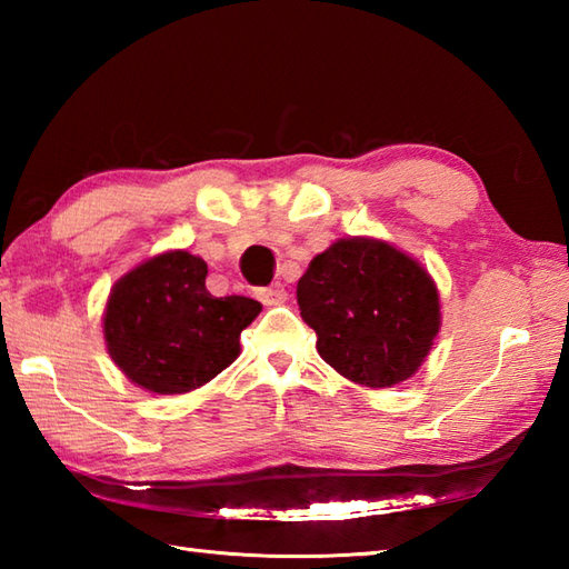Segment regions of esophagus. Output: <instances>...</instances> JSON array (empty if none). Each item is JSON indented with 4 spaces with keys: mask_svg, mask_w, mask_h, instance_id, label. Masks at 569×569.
Segmentation results:
<instances>
[{
    "mask_svg": "<svg viewBox=\"0 0 569 569\" xmlns=\"http://www.w3.org/2000/svg\"><path fill=\"white\" fill-rule=\"evenodd\" d=\"M257 298L261 300L263 306H283L286 300H288V293H286L283 283H273L269 288H259Z\"/></svg>",
    "mask_w": 569,
    "mask_h": 569,
    "instance_id": "34e87169",
    "label": "esophagus"
}]
</instances>
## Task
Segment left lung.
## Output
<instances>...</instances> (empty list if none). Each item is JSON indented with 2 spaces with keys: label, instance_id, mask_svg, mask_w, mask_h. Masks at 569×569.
Instances as JSON below:
<instances>
[{
  "label": "left lung",
  "instance_id": "obj_1",
  "mask_svg": "<svg viewBox=\"0 0 569 569\" xmlns=\"http://www.w3.org/2000/svg\"><path fill=\"white\" fill-rule=\"evenodd\" d=\"M296 296L318 335V355L369 389L413 377L442 325L440 291L426 266L377 237L332 241L300 276Z\"/></svg>",
  "mask_w": 569,
  "mask_h": 569
}]
</instances>
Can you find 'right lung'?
Here are the masks:
<instances>
[{"mask_svg": "<svg viewBox=\"0 0 569 569\" xmlns=\"http://www.w3.org/2000/svg\"><path fill=\"white\" fill-rule=\"evenodd\" d=\"M204 276L208 263L196 253L168 249L114 281L102 316L104 345L139 389L188 393L239 357L241 330L261 303L244 296L214 298Z\"/></svg>", "mask_w": 569, "mask_h": 569, "instance_id": "add662e5", "label": "right lung"}]
</instances>
